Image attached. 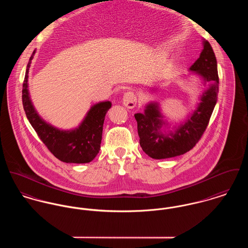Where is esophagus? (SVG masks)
Masks as SVG:
<instances>
[{"label":"esophagus","instance_id":"1","mask_svg":"<svg viewBox=\"0 0 248 248\" xmlns=\"http://www.w3.org/2000/svg\"><path fill=\"white\" fill-rule=\"evenodd\" d=\"M122 101H123L124 106H126L129 109H133L134 107H135L136 102H137V98L135 96V93H133V92H126L123 94Z\"/></svg>","mask_w":248,"mask_h":248}]
</instances>
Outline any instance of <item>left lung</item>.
Segmentation results:
<instances>
[{
	"mask_svg": "<svg viewBox=\"0 0 248 248\" xmlns=\"http://www.w3.org/2000/svg\"><path fill=\"white\" fill-rule=\"evenodd\" d=\"M190 74L199 77L207 87L199 96V102L186 119L172 128L161 113L159 103L149 102L144 113H135L139 143L150 157H175L190 151L205 131L217 102L219 77L217 61L210 44L203 40V50L189 68Z\"/></svg>",
	"mask_w": 248,
	"mask_h": 248,
	"instance_id": "obj_1",
	"label": "left lung"
}]
</instances>
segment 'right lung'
Listing matches in <instances>:
<instances>
[{
	"instance_id": "1",
	"label": "right lung",
	"mask_w": 248,
	"mask_h": 248,
	"mask_svg": "<svg viewBox=\"0 0 248 248\" xmlns=\"http://www.w3.org/2000/svg\"><path fill=\"white\" fill-rule=\"evenodd\" d=\"M36 50L26 66L23 84V105L27 119L48 150L65 163H89L100 150L105 115L112 107L111 101L93 104L81 123L75 129L62 130L47 123L36 111L28 90V73Z\"/></svg>"
}]
</instances>
